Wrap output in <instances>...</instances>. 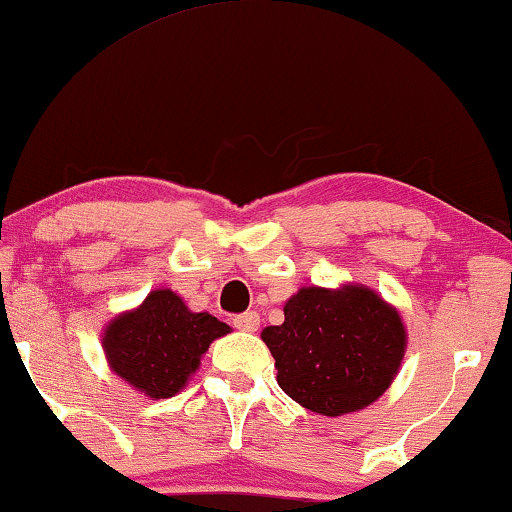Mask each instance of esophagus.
Here are the masks:
<instances>
[{"instance_id":"34e87169","label":"esophagus","mask_w":512,"mask_h":512,"mask_svg":"<svg viewBox=\"0 0 512 512\" xmlns=\"http://www.w3.org/2000/svg\"><path fill=\"white\" fill-rule=\"evenodd\" d=\"M234 326L239 331L255 333L259 329V315H257V312H243V315L234 317Z\"/></svg>"}]
</instances>
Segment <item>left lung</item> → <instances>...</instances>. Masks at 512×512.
Instances as JSON below:
<instances>
[{
	"label": "left lung",
	"mask_w": 512,
	"mask_h": 512,
	"mask_svg": "<svg viewBox=\"0 0 512 512\" xmlns=\"http://www.w3.org/2000/svg\"><path fill=\"white\" fill-rule=\"evenodd\" d=\"M285 322L262 340L276 358L278 386L301 407L345 416L377 402L398 375L407 329L375 289L347 282L301 287L285 303Z\"/></svg>",
	"instance_id": "8db88e82"
}]
</instances>
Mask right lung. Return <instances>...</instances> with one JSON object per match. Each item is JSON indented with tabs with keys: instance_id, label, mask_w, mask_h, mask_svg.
<instances>
[{
	"instance_id": "right-lung-1",
	"label": "right lung",
	"mask_w": 512,
	"mask_h": 512,
	"mask_svg": "<svg viewBox=\"0 0 512 512\" xmlns=\"http://www.w3.org/2000/svg\"><path fill=\"white\" fill-rule=\"evenodd\" d=\"M227 333L225 322L193 312L177 292L158 287L105 324L101 345L114 375L144 398L163 400L188 384L211 342Z\"/></svg>"
}]
</instances>
